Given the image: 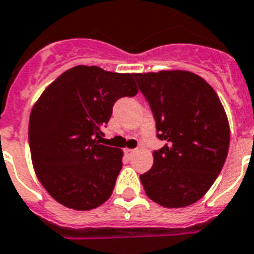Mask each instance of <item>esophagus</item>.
<instances>
[{
  "label": "esophagus",
  "instance_id": "1",
  "mask_svg": "<svg viewBox=\"0 0 254 254\" xmlns=\"http://www.w3.org/2000/svg\"><path fill=\"white\" fill-rule=\"evenodd\" d=\"M125 152H127V155H133L134 152H135V150H131V148H127V150H125Z\"/></svg>",
  "mask_w": 254,
  "mask_h": 254
}]
</instances>
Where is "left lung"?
Here are the masks:
<instances>
[{
    "label": "left lung",
    "mask_w": 254,
    "mask_h": 254,
    "mask_svg": "<svg viewBox=\"0 0 254 254\" xmlns=\"http://www.w3.org/2000/svg\"><path fill=\"white\" fill-rule=\"evenodd\" d=\"M139 90L166 141L152 154L154 164L141 175L146 194L158 205L176 209L198 201L222 171L230 124L215 90L188 70L135 73Z\"/></svg>",
    "instance_id": "1"
}]
</instances>
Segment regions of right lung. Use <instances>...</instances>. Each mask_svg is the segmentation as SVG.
<instances>
[{
	"mask_svg": "<svg viewBox=\"0 0 254 254\" xmlns=\"http://www.w3.org/2000/svg\"><path fill=\"white\" fill-rule=\"evenodd\" d=\"M133 74L78 65L64 71L31 109L28 142L35 174L52 198L86 211L111 197L123 150L100 145L117 99L137 95Z\"/></svg>",
	"mask_w": 254,
	"mask_h": 254,
	"instance_id": "add662e5",
	"label": "right lung"
}]
</instances>
